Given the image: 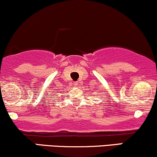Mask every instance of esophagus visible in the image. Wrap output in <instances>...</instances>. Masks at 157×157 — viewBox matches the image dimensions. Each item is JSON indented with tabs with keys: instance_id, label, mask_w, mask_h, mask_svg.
<instances>
[{
	"instance_id": "34e87169",
	"label": "esophagus",
	"mask_w": 157,
	"mask_h": 157,
	"mask_svg": "<svg viewBox=\"0 0 157 157\" xmlns=\"http://www.w3.org/2000/svg\"><path fill=\"white\" fill-rule=\"evenodd\" d=\"M74 86H78V82H74Z\"/></svg>"
}]
</instances>
